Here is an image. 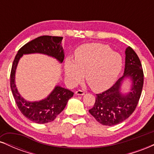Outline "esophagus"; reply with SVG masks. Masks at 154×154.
I'll return each instance as SVG.
<instances>
[{"label": "esophagus", "instance_id": "obj_1", "mask_svg": "<svg viewBox=\"0 0 154 154\" xmlns=\"http://www.w3.org/2000/svg\"><path fill=\"white\" fill-rule=\"evenodd\" d=\"M75 94L77 95H83L85 94V92L81 91V90H78V91H77L75 92Z\"/></svg>", "mask_w": 154, "mask_h": 154}]
</instances>
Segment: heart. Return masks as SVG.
<instances>
[{"label": "heart", "instance_id": "heart-1", "mask_svg": "<svg viewBox=\"0 0 154 154\" xmlns=\"http://www.w3.org/2000/svg\"><path fill=\"white\" fill-rule=\"evenodd\" d=\"M122 66L121 55L100 43L80 45L75 50V60L66 58L64 63L65 74L72 84L79 83L85 74L88 84L95 91L111 87L119 77Z\"/></svg>", "mask_w": 154, "mask_h": 154}]
</instances>
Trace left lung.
Returning <instances> with one entry per match:
<instances>
[{
  "instance_id": "obj_1",
  "label": "left lung",
  "mask_w": 154,
  "mask_h": 154,
  "mask_svg": "<svg viewBox=\"0 0 154 154\" xmlns=\"http://www.w3.org/2000/svg\"><path fill=\"white\" fill-rule=\"evenodd\" d=\"M124 75L107 91L96 94L90 114L103 125L113 126L125 121L135 110L143 86V71L140 59L131 47L125 51ZM130 77L133 82L131 91L126 95L120 92L122 81Z\"/></svg>"
}]
</instances>
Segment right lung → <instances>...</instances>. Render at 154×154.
I'll return each mask as SVG.
<instances>
[{
  "label": "right lung",
  "instance_id": "right-lung-1",
  "mask_svg": "<svg viewBox=\"0 0 154 154\" xmlns=\"http://www.w3.org/2000/svg\"><path fill=\"white\" fill-rule=\"evenodd\" d=\"M62 39V37L43 35L31 40L19 49L12 64L10 85L15 102L23 115L35 123L45 124L54 121L64 109L69 99L73 96L74 93L60 86H56L52 93L45 99L40 101H27L21 97L16 88V69L23 54L35 53L52 56L60 63H62L64 59L63 49L61 45Z\"/></svg>",
  "mask_w": 154,
  "mask_h": 154
}]
</instances>
